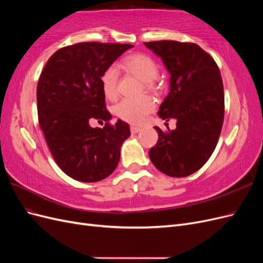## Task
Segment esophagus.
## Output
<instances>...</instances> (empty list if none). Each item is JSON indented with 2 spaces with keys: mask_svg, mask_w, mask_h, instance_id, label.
<instances>
[{
  "mask_svg": "<svg viewBox=\"0 0 263 263\" xmlns=\"http://www.w3.org/2000/svg\"><path fill=\"white\" fill-rule=\"evenodd\" d=\"M140 130H141L140 127H137V126H132V127H130V132H132L133 134H137V133L140 132Z\"/></svg>",
  "mask_w": 263,
  "mask_h": 263,
  "instance_id": "1",
  "label": "esophagus"
}]
</instances>
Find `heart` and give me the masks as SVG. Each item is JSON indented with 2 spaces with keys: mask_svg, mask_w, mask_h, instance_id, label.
Listing matches in <instances>:
<instances>
[{
  "mask_svg": "<svg viewBox=\"0 0 263 263\" xmlns=\"http://www.w3.org/2000/svg\"><path fill=\"white\" fill-rule=\"evenodd\" d=\"M123 68L130 74L142 81L147 91L158 92L160 84L158 82L159 66L157 61L145 53H133L127 55L122 62ZM100 82L103 93L109 100L117 97L118 71L116 67L106 68L101 74ZM155 109V102L149 97H140L136 99H124L115 106V114L123 121L130 124H141Z\"/></svg>",
  "mask_w": 263,
  "mask_h": 263,
  "instance_id": "1",
  "label": "heart"
}]
</instances>
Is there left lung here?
<instances>
[{"label":"left lung","instance_id":"left-lung-1","mask_svg":"<svg viewBox=\"0 0 263 263\" xmlns=\"http://www.w3.org/2000/svg\"><path fill=\"white\" fill-rule=\"evenodd\" d=\"M160 57L170 73V92L158 115L177 128L162 132L149 150L156 168L173 178L196 172L209 160L217 145L224 122V86L216 62L193 43L160 41L145 43Z\"/></svg>","mask_w":263,"mask_h":263}]
</instances>
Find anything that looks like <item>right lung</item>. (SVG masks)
<instances>
[{"label": "right lung", "instance_id": "right-lung-1", "mask_svg": "<svg viewBox=\"0 0 263 263\" xmlns=\"http://www.w3.org/2000/svg\"><path fill=\"white\" fill-rule=\"evenodd\" d=\"M128 44L79 43L63 47L47 61L37 84L38 121L55 163L80 182H98L116 169L129 125L109 124L100 78ZM93 119L106 122L92 129Z\"/></svg>", "mask_w": 263, "mask_h": 263}]
</instances>
